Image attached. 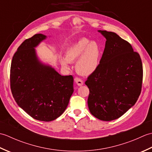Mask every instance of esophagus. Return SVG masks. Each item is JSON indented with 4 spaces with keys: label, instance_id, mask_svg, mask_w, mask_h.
<instances>
[{
    "label": "esophagus",
    "instance_id": "esophagus-1",
    "mask_svg": "<svg viewBox=\"0 0 152 152\" xmlns=\"http://www.w3.org/2000/svg\"><path fill=\"white\" fill-rule=\"evenodd\" d=\"M74 80H75V82L77 85H78V86H81L83 84V82L82 81V80L79 78H75V79H74Z\"/></svg>",
    "mask_w": 152,
    "mask_h": 152
}]
</instances>
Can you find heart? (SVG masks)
I'll use <instances>...</instances> for the list:
<instances>
[{
	"label": "heart",
	"mask_w": 152,
	"mask_h": 152,
	"mask_svg": "<svg viewBox=\"0 0 152 152\" xmlns=\"http://www.w3.org/2000/svg\"><path fill=\"white\" fill-rule=\"evenodd\" d=\"M102 51L95 41L82 38L70 45L65 53V57H61L60 62L64 66L69 67V63L77 59V72L83 76H88L97 70L101 62Z\"/></svg>",
	"instance_id": "b5f03b06"
}]
</instances>
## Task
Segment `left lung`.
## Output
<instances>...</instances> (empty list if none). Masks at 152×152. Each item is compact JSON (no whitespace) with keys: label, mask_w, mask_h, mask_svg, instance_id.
I'll return each instance as SVG.
<instances>
[{"label":"left lung","mask_w":152,"mask_h":152,"mask_svg":"<svg viewBox=\"0 0 152 152\" xmlns=\"http://www.w3.org/2000/svg\"><path fill=\"white\" fill-rule=\"evenodd\" d=\"M106 38L99 66L86 82L91 114L109 121L121 117L138 99L143 78L140 55L118 35L98 31Z\"/></svg>","instance_id":"8db88e82"}]
</instances>
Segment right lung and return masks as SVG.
Segmentation results:
<instances>
[{
    "instance_id": "add662e5",
    "label": "right lung",
    "mask_w": 152,
    "mask_h": 152,
    "mask_svg": "<svg viewBox=\"0 0 152 152\" xmlns=\"http://www.w3.org/2000/svg\"><path fill=\"white\" fill-rule=\"evenodd\" d=\"M46 38L37 34L18 48L11 63L10 87L19 107L35 119L51 121L66 110L74 92V79L61 76L38 59L35 48Z\"/></svg>"
}]
</instances>
